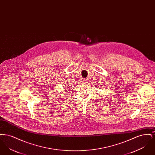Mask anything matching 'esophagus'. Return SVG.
I'll use <instances>...</instances> for the list:
<instances>
[{
    "instance_id": "34e87169",
    "label": "esophagus",
    "mask_w": 155,
    "mask_h": 155,
    "mask_svg": "<svg viewBox=\"0 0 155 155\" xmlns=\"http://www.w3.org/2000/svg\"><path fill=\"white\" fill-rule=\"evenodd\" d=\"M82 82H83V83H84V84H87V83L88 82V80H86V79H85V80H83V81H82Z\"/></svg>"
}]
</instances>
